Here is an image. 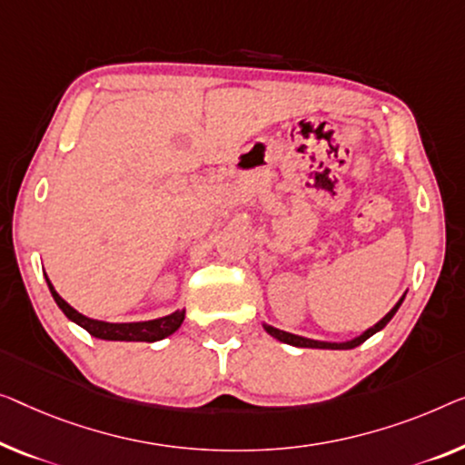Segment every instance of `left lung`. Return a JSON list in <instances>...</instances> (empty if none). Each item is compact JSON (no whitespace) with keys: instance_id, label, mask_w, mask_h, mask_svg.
I'll return each mask as SVG.
<instances>
[{"instance_id":"8db88e82","label":"left lung","mask_w":465,"mask_h":465,"mask_svg":"<svg viewBox=\"0 0 465 465\" xmlns=\"http://www.w3.org/2000/svg\"><path fill=\"white\" fill-rule=\"evenodd\" d=\"M403 299H405V296H403ZM403 299H401L397 304H394V307H392L391 311H388V313H386V315L382 317V320H380L376 325H373V328L365 330L361 336L352 338V341H349V342H320V341H311V338H302V336L290 334V331H282V330H277V328H272V325H265V330H267L269 334H272L273 338H277V341H280V342H286V344H292V346H304V349H331V351L355 349V346L363 344V342L367 341V338L376 334V331L382 330L384 325L392 320L394 313H397L399 307H401V302H403Z\"/></svg>"}]
</instances>
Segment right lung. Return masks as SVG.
<instances>
[{"mask_svg": "<svg viewBox=\"0 0 465 465\" xmlns=\"http://www.w3.org/2000/svg\"><path fill=\"white\" fill-rule=\"evenodd\" d=\"M47 286H50V292L54 296L55 304L62 309V313H64L71 322L81 325L83 330H87L92 336L100 338V341L156 342V341H163V338H166V336H171L175 330H179V325L183 323V317H185L183 311H177V313L161 317V320L137 322V323H108V322L89 320V317L81 315L79 311H74L71 304H68L58 292H55L50 280H47Z\"/></svg>", "mask_w": 465, "mask_h": 465, "instance_id": "add662e5", "label": "right lung"}]
</instances>
